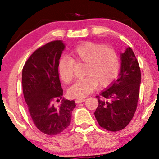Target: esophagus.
Listing matches in <instances>:
<instances>
[{"label":"esophagus","instance_id":"obj_1","mask_svg":"<svg viewBox=\"0 0 159 159\" xmlns=\"http://www.w3.org/2000/svg\"><path fill=\"white\" fill-rule=\"evenodd\" d=\"M84 101H85V99L84 98H80V99H76L75 102L76 103H82V102H84Z\"/></svg>","mask_w":159,"mask_h":159}]
</instances>
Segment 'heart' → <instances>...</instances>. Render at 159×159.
Returning a JSON list of instances; mask_svg holds the SVG:
<instances>
[{"instance_id":"1","label":"heart","mask_w":159,"mask_h":159,"mask_svg":"<svg viewBox=\"0 0 159 159\" xmlns=\"http://www.w3.org/2000/svg\"><path fill=\"white\" fill-rule=\"evenodd\" d=\"M69 58H61L58 63V71L65 84H69L74 78L75 64H84L81 80L76 81L69 88V94L75 98H83L99 88H107L118 76L120 63L114 49L104 47L93 42L82 43L71 50Z\"/></svg>"}]
</instances>
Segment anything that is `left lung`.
Returning a JSON list of instances; mask_svg holds the SVG:
<instances>
[{"label": "left lung", "mask_w": 159, "mask_h": 159, "mask_svg": "<svg viewBox=\"0 0 159 159\" xmlns=\"http://www.w3.org/2000/svg\"><path fill=\"white\" fill-rule=\"evenodd\" d=\"M121 61L118 79L97 95L98 106L94 113L99 125L111 132L123 129L133 118L140 92V69L131 48L121 54Z\"/></svg>", "instance_id": "obj_1"}]
</instances>
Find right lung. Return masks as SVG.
Wrapping results in <instances>:
<instances>
[{
    "label": "right lung",
    "mask_w": 159,
    "mask_h": 159,
    "mask_svg": "<svg viewBox=\"0 0 159 159\" xmlns=\"http://www.w3.org/2000/svg\"><path fill=\"white\" fill-rule=\"evenodd\" d=\"M65 45L61 40L51 41L37 49L22 69V89L28 111L34 125L48 135H56L70 125L75 101L62 99L63 89L58 63Z\"/></svg>",
    "instance_id": "1"
}]
</instances>
